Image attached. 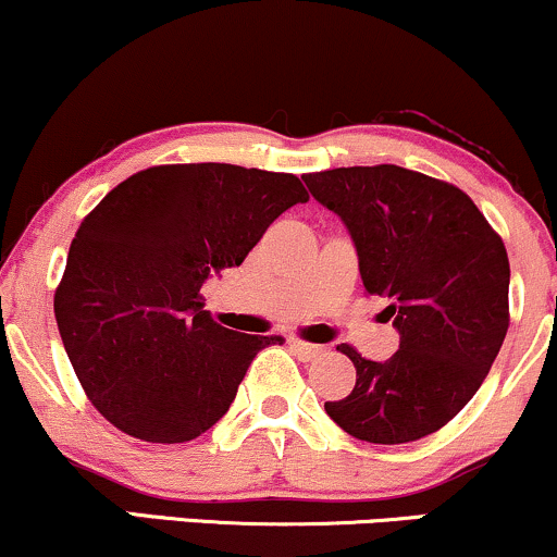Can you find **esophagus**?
I'll list each match as a JSON object with an SVG mask.
<instances>
[{
	"instance_id": "esophagus-1",
	"label": "esophagus",
	"mask_w": 557,
	"mask_h": 557,
	"mask_svg": "<svg viewBox=\"0 0 557 557\" xmlns=\"http://www.w3.org/2000/svg\"><path fill=\"white\" fill-rule=\"evenodd\" d=\"M292 349H294V355H297L299 359H305V362H310V359H318L320 355H323V346L310 344V342H299V338H294Z\"/></svg>"
}]
</instances>
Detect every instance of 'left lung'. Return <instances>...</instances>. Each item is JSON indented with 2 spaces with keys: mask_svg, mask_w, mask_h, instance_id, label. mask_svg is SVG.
Here are the masks:
<instances>
[{
  "mask_svg": "<svg viewBox=\"0 0 557 557\" xmlns=\"http://www.w3.org/2000/svg\"><path fill=\"white\" fill-rule=\"evenodd\" d=\"M302 180L342 215L364 294L388 299L385 320L401 336L385 362L338 346L355 362L357 383L342 401H325V411L344 433L381 446L437 433L472 401L511 323L500 234L463 189L396 163Z\"/></svg>",
  "mask_w": 557,
  "mask_h": 557,
  "instance_id": "obj_1",
  "label": "left lung"
}]
</instances>
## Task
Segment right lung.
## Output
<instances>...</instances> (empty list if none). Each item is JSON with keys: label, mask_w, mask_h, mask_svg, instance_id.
<instances>
[{"label": "right lung", "mask_w": 557, "mask_h": 557, "mask_svg": "<svg viewBox=\"0 0 557 557\" xmlns=\"http://www.w3.org/2000/svg\"><path fill=\"white\" fill-rule=\"evenodd\" d=\"M307 200L294 174L163 163L127 176L85 215L54 315L85 396L116 430L187 443L226 414L255 355L278 336L219 325L200 286Z\"/></svg>", "instance_id": "obj_1"}]
</instances>
